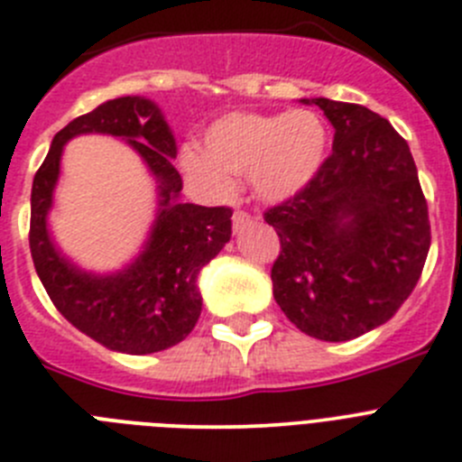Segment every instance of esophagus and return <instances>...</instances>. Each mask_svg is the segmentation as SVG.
Returning <instances> with one entry per match:
<instances>
[{
  "label": "esophagus",
  "mask_w": 462,
  "mask_h": 462,
  "mask_svg": "<svg viewBox=\"0 0 462 462\" xmlns=\"http://www.w3.org/2000/svg\"><path fill=\"white\" fill-rule=\"evenodd\" d=\"M251 223V214L245 209H236L235 214H232V226H235V232H239L241 227H245Z\"/></svg>",
  "instance_id": "obj_1"
}]
</instances>
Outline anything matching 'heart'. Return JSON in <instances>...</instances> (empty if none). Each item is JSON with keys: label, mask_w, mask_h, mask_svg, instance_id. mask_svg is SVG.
<instances>
[{"label": "heart", "mask_w": 462, "mask_h": 462, "mask_svg": "<svg viewBox=\"0 0 462 462\" xmlns=\"http://www.w3.org/2000/svg\"><path fill=\"white\" fill-rule=\"evenodd\" d=\"M205 150H184L182 166L211 193L226 196L232 191L230 175H248L262 200H287L323 166L328 129L310 109L232 114L211 125Z\"/></svg>", "instance_id": "b5f03b06"}]
</instances>
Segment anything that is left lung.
<instances>
[{
  "label": "left lung",
  "instance_id": "obj_1",
  "mask_svg": "<svg viewBox=\"0 0 462 462\" xmlns=\"http://www.w3.org/2000/svg\"><path fill=\"white\" fill-rule=\"evenodd\" d=\"M333 152L294 198L264 211L280 236L275 303L296 328L346 342L390 321L430 245L429 207L406 139L367 106L314 97Z\"/></svg>",
  "mask_w": 462,
  "mask_h": 462
}]
</instances>
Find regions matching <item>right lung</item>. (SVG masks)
<instances>
[{"label":"right lung","instance_id":"right-lung-1","mask_svg":"<svg viewBox=\"0 0 462 462\" xmlns=\"http://www.w3.org/2000/svg\"><path fill=\"white\" fill-rule=\"evenodd\" d=\"M90 131L127 138L160 180L162 200L149 245L132 267L114 276H90L72 267L53 248L44 221L62 145ZM175 154V139L159 106L127 95L68 123L33 178L29 248L47 296L75 328L129 356L163 351L191 333L202 310L198 273L232 235L230 207L178 200L182 178L171 163Z\"/></svg>","mask_w":462,"mask_h":462}]
</instances>
